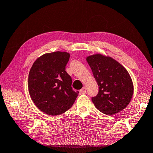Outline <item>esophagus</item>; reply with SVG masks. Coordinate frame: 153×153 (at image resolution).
Returning <instances> with one entry per match:
<instances>
[{
    "instance_id": "1",
    "label": "esophagus",
    "mask_w": 153,
    "mask_h": 153,
    "mask_svg": "<svg viewBox=\"0 0 153 153\" xmlns=\"http://www.w3.org/2000/svg\"><path fill=\"white\" fill-rule=\"evenodd\" d=\"M80 92H81V94H85V93H86V88H83L82 89H81L80 90Z\"/></svg>"
}]
</instances>
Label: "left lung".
<instances>
[{
  "label": "left lung",
  "instance_id": "left-lung-1",
  "mask_svg": "<svg viewBox=\"0 0 153 153\" xmlns=\"http://www.w3.org/2000/svg\"><path fill=\"white\" fill-rule=\"evenodd\" d=\"M86 60L99 86L98 94L91 98L95 107L108 115L124 109L133 94V82L127 70L115 59L101 53L88 56Z\"/></svg>",
  "mask_w": 153,
  "mask_h": 153
}]
</instances>
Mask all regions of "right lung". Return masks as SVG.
Segmentation results:
<instances>
[{
  "label": "right lung",
  "instance_id": "add662e5",
  "mask_svg": "<svg viewBox=\"0 0 153 153\" xmlns=\"http://www.w3.org/2000/svg\"><path fill=\"white\" fill-rule=\"evenodd\" d=\"M70 59L66 52L47 53L36 59L28 75V91L41 111L56 116L70 109L78 95L65 71Z\"/></svg>",
  "mask_w": 153,
  "mask_h": 153
}]
</instances>
